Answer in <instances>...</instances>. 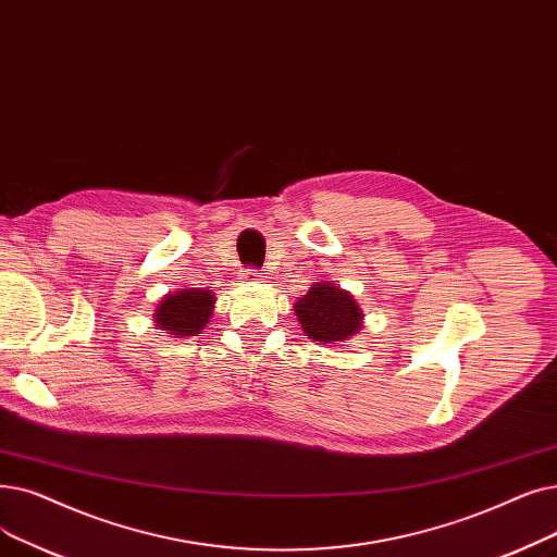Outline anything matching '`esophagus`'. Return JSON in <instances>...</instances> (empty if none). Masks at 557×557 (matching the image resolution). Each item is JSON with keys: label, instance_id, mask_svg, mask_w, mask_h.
Segmentation results:
<instances>
[{"label": "esophagus", "instance_id": "esophagus-1", "mask_svg": "<svg viewBox=\"0 0 557 557\" xmlns=\"http://www.w3.org/2000/svg\"><path fill=\"white\" fill-rule=\"evenodd\" d=\"M263 277V273L259 271V269H244V271H240V280H261Z\"/></svg>", "mask_w": 557, "mask_h": 557}]
</instances>
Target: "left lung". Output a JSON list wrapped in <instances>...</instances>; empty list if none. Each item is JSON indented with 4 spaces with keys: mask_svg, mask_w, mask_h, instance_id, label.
I'll return each instance as SVG.
<instances>
[{
    "mask_svg": "<svg viewBox=\"0 0 557 557\" xmlns=\"http://www.w3.org/2000/svg\"><path fill=\"white\" fill-rule=\"evenodd\" d=\"M296 317L305 334L321 344L346 342L361 327V309L352 296L327 282L313 284L307 296L296 302Z\"/></svg>",
    "mask_w": 557,
    "mask_h": 557,
    "instance_id": "left-lung-1",
    "label": "left lung"
}]
</instances>
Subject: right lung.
Listing matches in <instances>:
<instances>
[{
	"mask_svg": "<svg viewBox=\"0 0 557 557\" xmlns=\"http://www.w3.org/2000/svg\"><path fill=\"white\" fill-rule=\"evenodd\" d=\"M213 296L202 288L168 294L157 309V325L177 336H198L211 317Z\"/></svg>",
	"mask_w": 557,
	"mask_h": 557,
	"instance_id": "add662e5",
	"label": "right lung"
}]
</instances>
